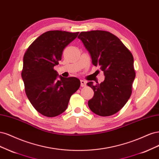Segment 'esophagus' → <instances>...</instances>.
<instances>
[{"instance_id": "1", "label": "esophagus", "mask_w": 159, "mask_h": 159, "mask_svg": "<svg viewBox=\"0 0 159 159\" xmlns=\"http://www.w3.org/2000/svg\"><path fill=\"white\" fill-rule=\"evenodd\" d=\"M86 85V81L84 80H80V86L82 87H84Z\"/></svg>"}]
</instances>
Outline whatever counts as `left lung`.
Wrapping results in <instances>:
<instances>
[{"label": "left lung", "mask_w": 159, "mask_h": 159, "mask_svg": "<svg viewBox=\"0 0 159 159\" xmlns=\"http://www.w3.org/2000/svg\"><path fill=\"white\" fill-rule=\"evenodd\" d=\"M78 38L90 53L92 63L99 66L105 76L100 84L91 81L87 83L94 93L88 102L89 108L100 116L113 115L131 96L135 77L134 57L120 39L108 32H83Z\"/></svg>", "instance_id": "left-lung-1"}]
</instances>
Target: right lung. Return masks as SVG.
I'll return each instance as SVG.
<instances>
[{"instance_id": "1", "label": "right lung", "mask_w": 159, "mask_h": 159, "mask_svg": "<svg viewBox=\"0 0 159 159\" xmlns=\"http://www.w3.org/2000/svg\"><path fill=\"white\" fill-rule=\"evenodd\" d=\"M79 34L59 30L45 32L24 55L22 78L25 94L34 108L45 116L63 113L70 96L79 89V79L64 78L54 69L61 60L64 48Z\"/></svg>"}]
</instances>
